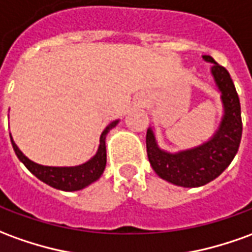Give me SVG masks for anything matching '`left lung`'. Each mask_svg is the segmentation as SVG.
I'll return each instance as SVG.
<instances>
[{"label":"left lung","instance_id":"8db88e82","mask_svg":"<svg viewBox=\"0 0 252 252\" xmlns=\"http://www.w3.org/2000/svg\"><path fill=\"white\" fill-rule=\"evenodd\" d=\"M203 60L213 63L212 73L222 93L225 108L224 119L212 140L192 150L169 154L157 146L151 129L146 135L147 157L157 175L181 187H200L218 177L235 158L242 140V109L229 72L210 56H203Z\"/></svg>","mask_w":252,"mask_h":252}]
</instances>
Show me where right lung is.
Instances as JSON below:
<instances>
[{
  "instance_id": "add662e5",
  "label": "right lung",
  "mask_w": 252,
  "mask_h": 252,
  "mask_svg": "<svg viewBox=\"0 0 252 252\" xmlns=\"http://www.w3.org/2000/svg\"><path fill=\"white\" fill-rule=\"evenodd\" d=\"M119 121H112L105 131L102 132L101 140H99V149L96 154L90 161L79 166H71V168H56V166H42L38 163L30 161L27 157L19 150V147L10 138L13 150H15L17 158L22 161L26 168L35 175L39 180L49 184L50 187L63 189V191H77L82 188L87 187L89 184L98 180L105 170L106 166V146H105V136L113 126H117Z\"/></svg>"
}]
</instances>
